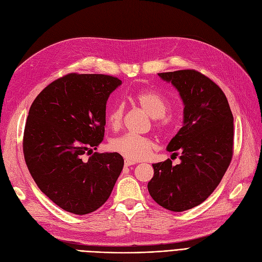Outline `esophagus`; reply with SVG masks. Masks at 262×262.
<instances>
[{
	"label": "esophagus",
	"mask_w": 262,
	"mask_h": 262,
	"mask_svg": "<svg viewBox=\"0 0 262 262\" xmlns=\"http://www.w3.org/2000/svg\"><path fill=\"white\" fill-rule=\"evenodd\" d=\"M132 165H135L134 161L129 160V159H124V166L125 167H129V166H132Z\"/></svg>",
	"instance_id": "esophagus-1"
}]
</instances>
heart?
<instances>
[{
    "label": "heart",
    "mask_w": 262,
    "mask_h": 262,
    "mask_svg": "<svg viewBox=\"0 0 262 262\" xmlns=\"http://www.w3.org/2000/svg\"><path fill=\"white\" fill-rule=\"evenodd\" d=\"M134 100L152 119H157L155 125L160 131H166L171 123L165 115L168 111V103L157 93L150 91H141L135 94ZM123 117V106L117 103L107 113V121L114 129L120 127ZM154 147V143L148 138L138 137L133 134H125L112 142V148L120 155L132 161L145 159Z\"/></svg>",
    "instance_id": "heart-1"
}]
</instances>
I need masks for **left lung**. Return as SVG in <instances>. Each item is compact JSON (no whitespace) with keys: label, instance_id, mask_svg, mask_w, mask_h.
Instances as JSON below:
<instances>
[{"label":"left lung","instance_id":"1","mask_svg":"<svg viewBox=\"0 0 262 262\" xmlns=\"http://www.w3.org/2000/svg\"><path fill=\"white\" fill-rule=\"evenodd\" d=\"M172 84L183 102V124L167 150L172 161L152 165L148 192L164 208L181 212L206 201L220 183L233 155V115L222 90L196 70L158 74Z\"/></svg>","mask_w":262,"mask_h":262}]
</instances>
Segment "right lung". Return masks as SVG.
Returning a JSON list of instances; mask_svg holds the SVG:
<instances>
[{
    "label": "right lung",
    "instance_id": "add662e5",
    "mask_svg": "<svg viewBox=\"0 0 262 262\" xmlns=\"http://www.w3.org/2000/svg\"><path fill=\"white\" fill-rule=\"evenodd\" d=\"M121 80L69 74L33 101L24 133V155L34 182L61 209L93 212L111 196L123 168L118 152L83 155L103 141L106 104Z\"/></svg>",
    "mask_w": 262,
    "mask_h": 262
}]
</instances>
